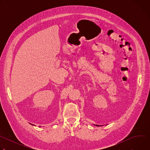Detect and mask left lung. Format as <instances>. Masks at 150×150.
I'll return each mask as SVG.
<instances>
[{
	"instance_id": "8db88e82",
	"label": "left lung",
	"mask_w": 150,
	"mask_h": 150,
	"mask_svg": "<svg viewBox=\"0 0 150 150\" xmlns=\"http://www.w3.org/2000/svg\"><path fill=\"white\" fill-rule=\"evenodd\" d=\"M96 126H102V125H96Z\"/></svg>"
}]
</instances>
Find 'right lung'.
Returning <instances> with one entry per match:
<instances>
[{
	"mask_svg": "<svg viewBox=\"0 0 150 150\" xmlns=\"http://www.w3.org/2000/svg\"><path fill=\"white\" fill-rule=\"evenodd\" d=\"M31 125H33V124H31Z\"/></svg>",
	"mask_w": 150,
	"mask_h": 150,
	"instance_id": "add662e5",
	"label": "right lung"
}]
</instances>
